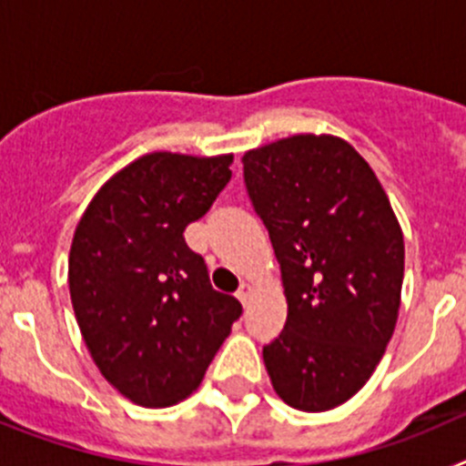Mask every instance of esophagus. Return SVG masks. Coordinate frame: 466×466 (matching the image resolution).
I'll return each instance as SVG.
<instances>
[{
    "label": "esophagus",
    "mask_w": 466,
    "mask_h": 466,
    "mask_svg": "<svg viewBox=\"0 0 466 466\" xmlns=\"http://www.w3.org/2000/svg\"><path fill=\"white\" fill-rule=\"evenodd\" d=\"M252 294H254V284L252 282H242L240 289L236 291L238 300H240L242 306H247V300H249V296H252Z\"/></svg>",
    "instance_id": "obj_1"
}]
</instances>
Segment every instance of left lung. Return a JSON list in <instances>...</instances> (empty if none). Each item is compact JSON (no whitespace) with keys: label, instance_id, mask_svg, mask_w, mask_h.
I'll return each mask as SVG.
<instances>
[{"label":"left lung","instance_id":"8db88e82","mask_svg":"<svg viewBox=\"0 0 466 466\" xmlns=\"http://www.w3.org/2000/svg\"><path fill=\"white\" fill-rule=\"evenodd\" d=\"M245 182L282 268L287 324L263 348L291 409L355 397L397 327L403 233L385 188L336 135H291L245 151Z\"/></svg>","mask_w":466,"mask_h":466}]
</instances>
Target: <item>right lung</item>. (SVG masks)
Listing matches in <instances>:
<instances>
[{"mask_svg": "<svg viewBox=\"0 0 466 466\" xmlns=\"http://www.w3.org/2000/svg\"><path fill=\"white\" fill-rule=\"evenodd\" d=\"M233 154L151 151L106 179L69 249V296L105 380L144 409L184 401L240 317L184 230L230 179Z\"/></svg>", "mask_w": 466, "mask_h": 466, "instance_id": "1", "label": "right lung"}]
</instances>
